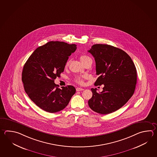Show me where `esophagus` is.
<instances>
[{"label": "esophagus", "mask_w": 157, "mask_h": 157, "mask_svg": "<svg viewBox=\"0 0 157 157\" xmlns=\"http://www.w3.org/2000/svg\"><path fill=\"white\" fill-rule=\"evenodd\" d=\"M83 88H76V90L77 92H79V91H82V90H83Z\"/></svg>", "instance_id": "obj_1"}]
</instances>
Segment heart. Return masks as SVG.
<instances>
[{"mask_svg":"<svg viewBox=\"0 0 157 157\" xmlns=\"http://www.w3.org/2000/svg\"><path fill=\"white\" fill-rule=\"evenodd\" d=\"M90 58L88 56L86 55H82L80 57V60L82 63H84L85 61H86L88 59ZM69 65V63L67 62L65 64V67H67ZM86 75H80V76H77L74 78V81L77 83L80 84V85H83L84 84V81L86 78Z\"/></svg>","mask_w":157,"mask_h":157,"instance_id":"b5f03b06","label":"heart"}]
</instances>
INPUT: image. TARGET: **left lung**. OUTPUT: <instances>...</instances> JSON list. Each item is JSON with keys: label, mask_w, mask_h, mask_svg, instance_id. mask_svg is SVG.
Wrapping results in <instances>:
<instances>
[{"label": "left lung", "mask_w": 157, "mask_h": 157, "mask_svg": "<svg viewBox=\"0 0 157 157\" xmlns=\"http://www.w3.org/2000/svg\"><path fill=\"white\" fill-rule=\"evenodd\" d=\"M88 52L96 61L94 85H104L98 93L92 88L88 105L94 112L106 115L120 109L134 93L137 72L131 58L121 49L105 44L93 45Z\"/></svg>", "instance_id": "obj_1"}]
</instances>
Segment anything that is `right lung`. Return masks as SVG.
Here are the masks:
<instances>
[{"mask_svg": "<svg viewBox=\"0 0 157 157\" xmlns=\"http://www.w3.org/2000/svg\"><path fill=\"white\" fill-rule=\"evenodd\" d=\"M76 49L75 44L48 42L36 48L25 64L22 74L25 90L37 106L46 112L63 110L76 92L72 86L60 89L54 83Z\"/></svg>", "mask_w": 157, "mask_h": 157, "instance_id": "obj_1", "label": "right lung"}]
</instances>
